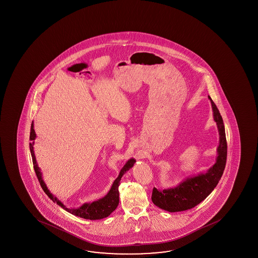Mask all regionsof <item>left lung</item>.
<instances>
[{
	"label": "left lung",
	"mask_w": 258,
	"mask_h": 258,
	"mask_svg": "<svg viewBox=\"0 0 258 258\" xmlns=\"http://www.w3.org/2000/svg\"><path fill=\"white\" fill-rule=\"evenodd\" d=\"M213 117L220 132V145L218 148V157L215 165L208 170L206 173H201L198 176L188 178L177 187L157 190L153 189L152 202L157 207L169 212L186 211L197 206L204 199L207 198L214 190L223 174L227 162L228 145L223 119L217 106L211 97Z\"/></svg>",
	"instance_id": "left-lung-1"
}]
</instances>
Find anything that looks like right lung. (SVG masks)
<instances>
[{
  "label": "right lung",
  "instance_id": "add662e5",
  "mask_svg": "<svg viewBox=\"0 0 258 258\" xmlns=\"http://www.w3.org/2000/svg\"><path fill=\"white\" fill-rule=\"evenodd\" d=\"M36 138V133L34 131V125H33V121L31 123V127H30V140H34ZM33 144L30 143V154L32 156V162H33V166H34L35 173L38 179V182L40 183V186L42 187L43 190L46 192V195L49 197V198L54 202L58 204L60 207L63 208V210L70 212L73 215L80 217L83 219H86V220H101L103 218H106L110 215L112 211H115V209L118 207V185L120 183V180L122 177L123 174L127 172V170L131 168L134 163H135V159L131 158L130 160L127 161L126 165L123 166L122 169L120 170L119 174H118V178L115 180L113 184L110 188V191L108 192V195H106L105 197L102 199H100L99 201L93 202L92 203H85L82 207L78 208V209H68L63 205V203L58 201L57 199L54 197V195L51 194L50 191L47 189L46 183L44 182L42 179V174L40 172V169L38 166L37 161H36V157H35L34 150H33Z\"/></svg>",
  "mask_w": 258,
  "mask_h": 258
}]
</instances>
